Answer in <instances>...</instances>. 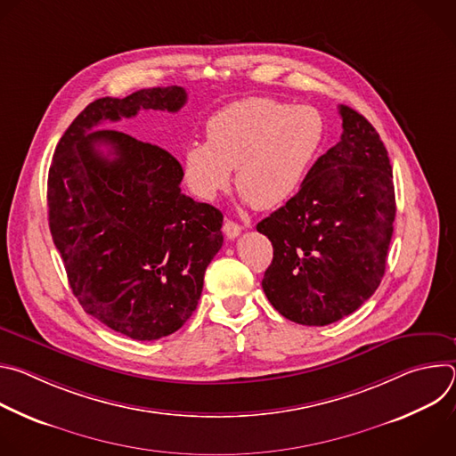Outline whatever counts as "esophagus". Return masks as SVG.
Returning a JSON list of instances; mask_svg holds the SVG:
<instances>
[{
	"mask_svg": "<svg viewBox=\"0 0 456 456\" xmlns=\"http://www.w3.org/2000/svg\"><path fill=\"white\" fill-rule=\"evenodd\" d=\"M224 232H225V236H227L229 240H234V238H238V236L241 234V225H238V224L232 222V220H225V224H224Z\"/></svg>",
	"mask_w": 456,
	"mask_h": 456,
	"instance_id": "1",
	"label": "esophagus"
}]
</instances>
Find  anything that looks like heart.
<instances>
[{
	"label": "heart",
	"instance_id": "obj_1",
	"mask_svg": "<svg viewBox=\"0 0 456 456\" xmlns=\"http://www.w3.org/2000/svg\"><path fill=\"white\" fill-rule=\"evenodd\" d=\"M324 139V120L308 104L248 97L218 110L206 124V142L189 144L180 157L185 185L215 200L231 183L243 202L274 209L301 189Z\"/></svg>",
	"mask_w": 456,
	"mask_h": 456
}]
</instances>
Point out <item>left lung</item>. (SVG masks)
I'll return each mask as SVG.
<instances>
[{
	"label": "left lung",
	"instance_id": "left-lung-1",
	"mask_svg": "<svg viewBox=\"0 0 456 456\" xmlns=\"http://www.w3.org/2000/svg\"><path fill=\"white\" fill-rule=\"evenodd\" d=\"M341 141L321 155L294 197L256 229L273 241L262 287L287 319L324 327L380 285L394 234L395 189L375 127L341 104Z\"/></svg>",
	"mask_w": 456,
	"mask_h": 456
}]
</instances>
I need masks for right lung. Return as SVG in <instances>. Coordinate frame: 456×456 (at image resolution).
<instances>
[{
	"label": "right lung",
	"mask_w": 456,
	"mask_h": 456,
	"mask_svg": "<svg viewBox=\"0 0 456 456\" xmlns=\"http://www.w3.org/2000/svg\"><path fill=\"white\" fill-rule=\"evenodd\" d=\"M185 101L183 88L167 86L90 102L48 171V225L74 296L86 314L137 341L176 332L197 310L224 243V215L185 197L171 153L95 127L139 110L175 113Z\"/></svg>",
	"instance_id": "1"
}]
</instances>
